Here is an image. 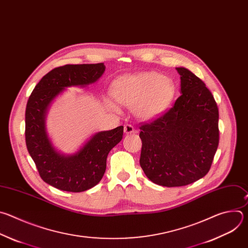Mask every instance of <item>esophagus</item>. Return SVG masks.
I'll return each instance as SVG.
<instances>
[{
	"instance_id": "34e87169",
	"label": "esophagus",
	"mask_w": 248,
	"mask_h": 248,
	"mask_svg": "<svg viewBox=\"0 0 248 248\" xmlns=\"http://www.w3.org/2000/svg\"><path fill=\"white\" fill-rule=\"evenodd\" d=\"M135 132H136V130H135V128H134L132 125L126 124V125L124 126V133H125V134H133V133H135Z\"/></svg>"
}]
</instances>
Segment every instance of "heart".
Wrapping results in <instances>:
<instances>
[{
  "label": "heart",
  "instance_id": "1",
  "mask_svg": "<svg viewBox=\"0 0 248 248\" xmlns=\"http://www.w3.org/2000/svg\"><path fill=\"white\" fill-rule=\"evenodd\" d=\"M116 103L133 108L134 114L141 120H153L162 115L170 107L175 94L172 80L156 72H140L117 80L111 88ZM109 108L118 111L110 100Z\"/></svg>",
  "mask_w": 248,
  "mask_h": 248
}]
</instances>
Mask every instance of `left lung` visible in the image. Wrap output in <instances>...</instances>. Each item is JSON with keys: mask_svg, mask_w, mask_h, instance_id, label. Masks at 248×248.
I'll return each mask as SVG.
<instances>
[{"mask_svg": "<svg viewBox=\"0 0 248 248\" xmlns=\"http://www.w3.org/2000/svg\"><path fill=\"white\" fill-rule=\"evenodd\" d=\"M181 95L161 117L140 127V164L145 176L163 186H182L203 178L219 143V111L203 81L176 67Z\"/></svg>", "mask_w": 248, "mask_h": 248, "instance_id": "left-lung-1", "label": "left lung"}]
</instances>
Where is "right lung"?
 <instances>
[{
	"label": "right lung",
	"mask_w": 248,
	"mask_h": 248,
	"mask_svg": "<svg viewBox=\"0 0 248 248\" xmlns=\"http://www.w3.org/2000/svg\"><path fill=\"white\" fill-rule=\"evenodd\" d=\"M106 70L104 63L66 64L46 74L34 88L25 111V140L44 182L61 190L81 192L102 180L109 152L120 142L123 126L96 132L71 155L58 151L46 127L47 110L66 88L95 83Z\"/></svg>",
	"instance_id": "obj_1"
}]
</instances>
